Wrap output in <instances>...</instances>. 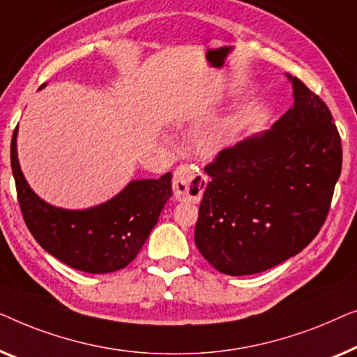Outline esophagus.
<instances>
[{
	"label": "esophagus",
	"mask_w": 357,
	"mask_h": 357,
	"mask_svg": "<svg viewBox=\"0 0 357 357\" xmlns=\"http://www.w3.org/2000/svg\"><path fill=\"white\" fill-rule=\"evenodd\" d=\"M207 188V178L192 165H181L174 172L173 189L179 199L199 202Z\"/></svg>",
	"instance_id": "1"
}]
</instances>
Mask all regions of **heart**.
I'll return each instance as SVG.
<instances>
[{"label":"heart","instance_id":"heart-1","mask_svg":"<svg viewBox=\"0 0 357 357\" xmlns=\"http://www.w3.org/2000/svg\"><path fill=\"white\" fill-rule=\"evenodd\" d=\"M212 114H213V109H207V112L200 116V119H208ZM236 126H238V123H236V119L233 118L220 119V121L212 124V126L202 134L200 147H202L204 152L207 153L217 152V150L222 149L223 145L231 139V135H233L236 130Z\"/></svg>","mask_w":357,"mask_h":357}]
</instances>
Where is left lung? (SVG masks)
<instances>
[{
	"instance_id": "8db88e82",
	"label": "left lung",
	"mask_w": 357,
	"mask_h": 357,
	"mask_svg": "<svg viewBox=\"0 0 357 357\" xmlns=\"http://www.w3.org/2000/svg\"><path fill=\"white\" fill-rule=\"evenodd\" d=\"M294 103L272 128L225 149L205 167L195 245L231 277L299 254L322 228L341 173V139L327 105L298 77Z\"/></svg>"
}]
</instances>
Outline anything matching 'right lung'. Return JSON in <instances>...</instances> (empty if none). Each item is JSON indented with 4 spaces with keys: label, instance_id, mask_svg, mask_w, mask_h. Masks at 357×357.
Segmentation results:
<instances>
[{
    "label": "right lung",
    "instance_id": "add662e5",
    "mask_svg": "<svg viewBox=\"0 0 357 357\" xmlns=\"http://www.w3.org/2000/svg\"><path fill=\"white\" fill-rule=\"evenodd\" d=\"M11 167L24 222L35 241L63 264L87 273L116 272L132 262L173 194L172 173H167L158 179H132L95 207H54L40 199L24 176L17 128L11 139Z\"/></svg>",
    "mask_w": 357,
    "mask_h": 357
}]
</instances>
